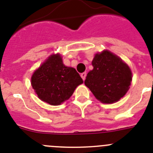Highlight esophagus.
Listing matches in <instances>:
<instances>
[{
  "label": "esophagus",
  "mask_w": 153,
  "mask_h": 153,
  "mask_svg": "<svg viewBox=\"0 0 153 153\" xmlns=\"http://www.w3.org/2000/svg\"><path fill=\"white\" fill-rule=\"evenodd\" d=\"M81 77H82V78L83 79V81L85 80V78H86V73L85 72H83L81 74Z\"/></svg>",
  "instance_id": "1"
}]
</instances>
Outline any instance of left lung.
Returning a JSON list of instances; mask_svg holds the SVG:
<instances>
[{
    "mask_svg": "<svg viewBox=\"0 0 153 153\" xmlns=\"http://www.w3.org/2000/svg\"><path fill=\"white\" fill-rule=\"evenodd\" d=\"M85 85L102 103L120 100L129 89L132 71L119 57L108 51L96 54L91 62Z\"/></svg>",
    "mask_w": 153,
    "mask_h": 153,
    "instance_id": "1",
    "label": "left lung"
}]
</instances>
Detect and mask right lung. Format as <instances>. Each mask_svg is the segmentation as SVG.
<instances>
[{
	"label": "right lung",
	"mask_w": 153,
	"mask_h": 153,
	"mask_svg": "<svg viewBox=\"0 0 153 153\" xmlns=\"http://www.w3.org/2000/svg\"><path fill=\"white\" fill-rule=\"evenodd\" d=\"M83 83L75 68L63 64L59 54H52L31 77V85L38 97L51 105H59Z\"/></svg>",
	"instance_id": "1"
}]
</instances>
